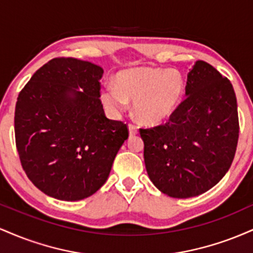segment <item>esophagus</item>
<instances>
[{
	"mask_svg": "<svg viewBox=\"0 0 253 253\" xmlns=\"http://www.w3.org/2000/svg\"><path fill=\"white\" fill-rule=\"evenodd\" d=\"M128 129H129V135L130 136L138 134V127H136L134 124H129L128 125Z\"/></svg>",
	"mask_w": 253,
	"mask_h": 253,
	"instance_id": "esophagus-1",
	"label": "esophagus"
}]
</instances>
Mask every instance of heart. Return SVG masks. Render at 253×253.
Here are the masks:
<instances>
[{"label":"heart","mask_w":253,"mask_h":253,"mask_svg":"<svg viewBox=\"0 0 253 253\" xmlns=\"http://www.w3.org/2000/svg\"><path fill=\"white\" fill-rule=\"evenodd\" d=\"M184 80L178 71L161 68H135L118 75L102 92L104 106L114 114L133 101L135 114L146 124H158L175 112L184 95Z\"/></svg>","instance_id":"b5f03b06"}]
</instances>
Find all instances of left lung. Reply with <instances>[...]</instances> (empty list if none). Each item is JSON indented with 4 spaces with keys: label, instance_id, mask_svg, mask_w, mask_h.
<instances>
[{
    "label": "left lung",
    "instance_id": "obj_1",
    "mask_svg": "<svg viewBox=\"0 0 253 253\" xmlns=\"http://www.w3.org/2000/svg\"><path fill=\"white\" fill-rule=\"evenodd\" d=\"M187 97L168 123L140 128L147 175L163 194L188 199L226 175L239 138L237 97L228 78L197 60L187 78Z\"/></svg>",
    "mask_w": 253,
    "mask_h": 253
}]
</instances>
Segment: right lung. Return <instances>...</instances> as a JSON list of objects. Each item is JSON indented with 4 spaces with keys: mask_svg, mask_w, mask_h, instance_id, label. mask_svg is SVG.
Returning <instances> with one entry per match:
<instances>
[{
    "mask_svg": "<svg viewBox=\"0 0 253 253\" xmlns=\"http://www.w3.org/2000/svg\"><path fill=\"white\" fill-rule=\"evenodd\" d=\"M102 75L90 62L54 58L20 91L16 149L26 175L46 195L63 201L91 196L106 183L128 138L126 124L104 114Z\"/></svg>",
    "mask_w": 253,
    "mask_h": 253,
    "instance_id": "add662e5",
    "label": "right lung"
}]
</instances>
